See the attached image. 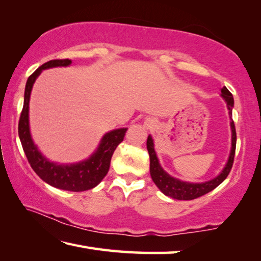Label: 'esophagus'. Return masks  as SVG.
<instances>
[{"label": "esophagus", "mask_w": 261, "mask_h": 261, "mask_svg": "<svg viewBox=\"0 0 261 261\" xmlns=\"http://www.w3.org/2000/svg\"><path fill=\"white\" fill-rule=\"evenodd\" d=\"M144 125H146V127L148 128V129H150V128L154 126L153 122H151V121H146V122H144Z\"/></svg>", "instance_id": "1"}]
</instances>
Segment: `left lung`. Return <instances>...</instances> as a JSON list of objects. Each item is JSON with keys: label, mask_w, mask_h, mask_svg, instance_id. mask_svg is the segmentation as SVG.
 <instances>
[{"label": "left lung", "mask_w": 261, "mask_h": 261, "mask_svg": "<svg viewBox=\"0 0 261 261\" xmlns=\"http://www.w3.org/2000/svg\"><path fill=\"white\" fill-rule=\"evenodd\" d=\"M222 98L226 101L228 114L232 117V107H233V95L230 93L225 86L222 89ZM231 130H232V147H231V153L228 156L226 166L224 167L223 171L210 181L204 182V183H189V182H183L179 181L177 178L171 177L169 174H167L166 171L162 169V167L160 166L159 159L156 156L155 149H154V141L149 135L147 139V149L149 153L150 159V176L153 178L156 187L161 190L164 195L169 196L171 198L179 199V200H190L198 198L200 196L207 194L217 188L224 179L227 177V175L230 174L232 164H233L234 160V153H236V143H237V134H236V127L233 120H231Z\"/></svg>", "instance_id": "obj_1"}]
</instances>
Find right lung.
Here are the masks:
<instances>
[{
	"label": "right lung",
	"mask_w": 261,
	"mask_h": 261,
	"mask_svg": "<svg viewBox=\"0 0 261 261\" xmlns=\"http://www.w3.org/2000/svg\"><path fill=\"white\" fill-rule=\"evenodd\" d=\"M71 59H54L44 63L27 80L23 110L18 121V135L25 156L34 171L44 182L62 190L85 191L97 187L110 169L111 159L120 142L123 141L127 128L111 130L103 135L98 149L85 161L73 164H57L44 158L31 139L29 128V100L35 80L45 69L67 66Z\"/></svg>",
	"instance_id": "obj_1"
}]
</instances>
